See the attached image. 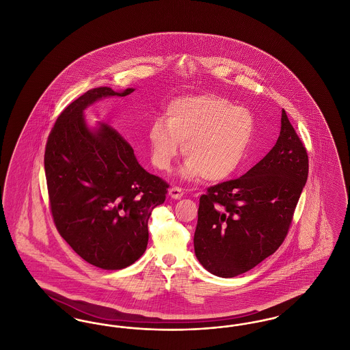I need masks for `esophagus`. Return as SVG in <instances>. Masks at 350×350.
<instances>
[{
  "label": "esophagus",
  "mask_w": 350,
  "mask_h": 350,
  "mask_svg": "<svg viewBox=\"0 0 350 350\" xmlns=\"http://www.w3.org/2000/svg\"><path fill=\"white\" fill-rule=\"evenodd\" d=\"M183 189H180V187H177V186L169 189V197H170V198H173V200H180V198H183Z\"/></svg>",
  "instance_id": "esophagus-1"
}]
</instances>
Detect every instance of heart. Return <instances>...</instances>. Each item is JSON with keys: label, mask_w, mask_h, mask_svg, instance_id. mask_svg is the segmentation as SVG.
<instances>
[{"label": "heart", "mask_w": 350, "mask_h": 350, "mask_svg": "<svg viewBox=\"0 0 350 350\" xmlns=\"http://www.w3.org/2000/svg\"><path fill=\"white\" fill-rule=\"evenodd\" d=\"M254 133L256 122L248 109L215 94L185 96L169 103L167 120L157 118L150 123V161L169 170L183 143L187 159L181 177L221 181L243 165Z\"/></svg>", "instance_id": "heart-1"}]
</instances>
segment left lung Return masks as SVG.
Segmentation results:
<instances>
[{"instance_id":"8db88e82","label":"left lung","mask_w":350,"mask_h":350,"mask_svg":"<svg viewBox=\"0 0 350 350\" xmlns=\"http://www.w3.org/2000/svg\"><path fill=\"white\" fill-rule=\"evenodd\" d=\"M307 176V152L282 110L280 137L267 156L200 197L194 250L202 267L232 278L273 254L290 228Z\"/></svg>"}]
</instances>
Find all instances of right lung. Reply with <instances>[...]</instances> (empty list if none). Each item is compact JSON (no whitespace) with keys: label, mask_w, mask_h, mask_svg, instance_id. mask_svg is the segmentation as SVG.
<instances>
[{"label":"right lung","mask_w":350,"mask_h":350,"mask_svg":"<svg viewBox=\"0 0 350 350\" xmlns=\"http://www.w3.org/2000/svg\"><path fill=\"white\" fill-rule=\"evenodd\" d=\"M100 86L83 93L51 130L44 170L51 213L62 237L94 267H130L147 250L148 219L165 200V181L142 167L133 147L106 123L90 129L83 110L106 97H124Z\"/></svg>","instance_id":"add662e5"}]
</instances>
